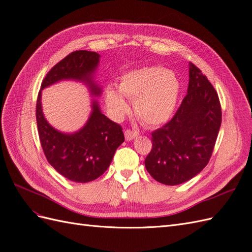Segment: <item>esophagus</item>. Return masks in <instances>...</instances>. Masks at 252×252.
Masks as SVG:
<instances>
[{
    "instance_id": "obj_1",
    "label": "esophagus",
    "mask_w": 252,
    "mask_h": 252,
    "mask_svg": "<svg viewBox=\"0 0 252 252\" xmlns=\"http://www.w3.org/2000/svg\"><path fill=\"white\" fill-rule=\"evenodd\" d=\"M138 131H134V130H130V129H127L125 131V139L127 141H131L132 139H134L135 136H138Z\"/></svg>"
}]
</instances>
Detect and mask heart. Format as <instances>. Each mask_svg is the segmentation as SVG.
Wrapping results in <instances>:
<instances>
[{
	"label": "heart",
	"mask_w": 252,
	"mask_h": 252,
	"mask_svg": "<svg viewBox=\"0 0 252 252\" xmlns=\"http://www.w3.org/2000/svg\"><path fill=\"white\" fill-rule=\"evenodd\" d=\"M120 91L106 88V103L120 118L129 110L125 96L134 100V111L144 124L156 126L171 116L180 94V82L173 72L162 66H146L125 73L120 80Z\"/></svg>",
	"instance_id": "heart-1"
}]
</instances>
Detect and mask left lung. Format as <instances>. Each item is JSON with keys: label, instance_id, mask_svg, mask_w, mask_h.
<instances>
[{"label": "left lung", "instance_id": "obj_1", "mask_svg": "<svg viewBox=\"0 0 252 252\" xmlns=\"http://www.w3.org/2000/svg\"><path fill=\"white\" fill-rule=\"evenodd\" d=\"M222 123L216 89L207 77L190 63L187 94L172 119L152 131V148L145 167L156 181L179 185L208 164Z\"/></svg>", "mask_w": 252, "mask_h": 252}]
</instances>
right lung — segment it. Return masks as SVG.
Segmentation results:
<instances>
[{
    "label": "right lung",
    "instance_id": "right-lung-1",
    "mask_svg": "<svg viewBox=\"0 0 252 252\" xmlns=\"http://www.w3.org/2000/svg\"><path fill=\"white\" fill-rule=\"evenodd\" d=\"M94 51L77 50L53 66L44 78L41 89L61 80L86 82L93 94L101 89L91 81L100 62ZM35 117L41 146L48 163L66 179L77 183L94 181L108 168L117 148L124 142L123 129L93 104V113L81 130L72 134L62 133L45 120L41 106V90L37 94Z\"/></svg>",
    "mask_w": 252,
    "mask_h": 252
}]
</instances>
